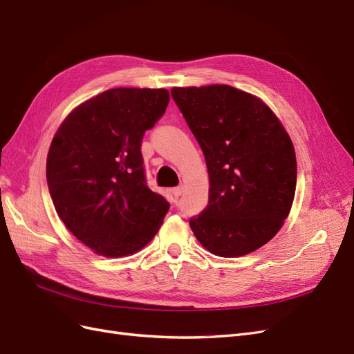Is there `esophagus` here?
Returning <instances> with one entry per match:
<instances>
[{"mask_svg":"<svg viewBox=\"0 0 354 354\" xmlns=\"http://www.w3.org/2000/svg\"><path fill=\"white\" fill-rule=\"evenodd\" d=\"M171 192H173L174 198H176V199H178V196H180L181 194H183V186H177V187H173V190H171Z\"/></svg>","mask_w":354,"mask_h":354,"instance_id":"1","label":"esophagus"}]
</instances>
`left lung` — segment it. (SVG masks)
<instances>
[{"label":"left lung","instance_id":"obj_1","mask_svg":"<svg viewBox=\"0 0 354 354\" xmlns=\"http://www.w3.org/2000/svg\"><path fill=\"white\" fill-rule=\"evenodd\" d=\"M171 95L202 149L208 205L189 224L220 257H241L269 242L292 207L297 159L283 125L255 95L230 85L176 87Z\"/></svg>","mask_w":354,"mask_h":354}]
</instances>
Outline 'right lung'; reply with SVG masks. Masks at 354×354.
<instances>
[{"instance_id":"right-lung-1","label":"right lung","mask_w":354,"mask_h":354,"mask_svg":"<svg viewBox=\"0 0 354 354\" xmlns=\"http://www.w3.org/2000/svg\"><path fill=\"white\" fill-rule=\"evenodd\" d=\"M164 88H112L75 108L53 138L47 183L60 220L103 257L131 255L152 241L169 209L147 187L146 130L165 113Z\"/></svg>"}]
</instances>
